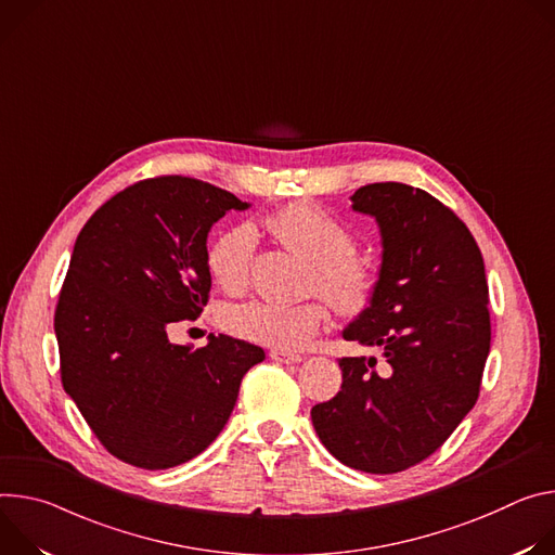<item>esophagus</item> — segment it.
Returning <instances> with one entry per match:
<instances>
[{"instance_id":"obj_1","label":"esophagus","mask_w":555,"mask_h":555,"mask_svg":"<svg viewBox=\"0 0 555 555\" xmlns=\"http://www.w3.org/2000/svg\"><path fill=\"white\" fill-rule=\"evenodd\" d=\"M269 357L278 363H299L301 361V354H295V352H286V350H271Z\"/></svg>"}]
</instances>
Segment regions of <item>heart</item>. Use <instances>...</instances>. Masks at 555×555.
Masks as SVG:
<instances>
[{"label": "heart", "instance_id": "heart-1", "mask_svg": "<svg viewBox=\"0 0 555 555\" xmlns=\"http://www.w3.org/2000/svg\"><path fill=\"white\" fill-rule=\"evenodd\" d=\"M273 237L315 262L313 284L322 288L344 315L361 313L375 293V271L354 254L352 231L315 203H291L267 218ZM258 231L235 224L220 233L207 254L214 280L229 293H240L251 282ZM322 299L273 301L256 299L227 313V328L273 350H299L326 322Z\"/></svg>", "mask_w": 555, "mask_h": 555}]
</instances>
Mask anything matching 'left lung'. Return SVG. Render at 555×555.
<instances>
[{
  "mask_svg": "<svg viewBox=\"0 0 555 555\" xmlns=\"http://www.w3.org/2000/svg\"><path fill=\"white\" fill-rule=\"evenodd\" d=\"M352 209L373 216L382 267L371 304L344 339L379 348L344 357L341 390L311 410L324 448L367 474L403 472L435 454L474 408L489 354V291L465 222L403 182L359 188Z\"/></svg>",
  "mask_w": 555,
  "mask_h": 555,
  "instance_id": "8db88e82",
  "label": "left lung"
}]
</instances>
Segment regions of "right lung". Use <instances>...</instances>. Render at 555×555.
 I'll return each instance as SVG.
<instances>
[{"label":"right lung","instance_id":"obj_1","mask_svg":"<svg viewBox=\"0 0 555 555\" xmlns=\"http://www.w3.org/2000/svg\"><path fill=\"white\" fill-rule=\"evenodd\" d=\"M231 209L249 203L196 178H147L99 207L75 242L54 311L61 384L122 463L167 469L198 456L264 359L229 335L196 350L167 337L207 306V235Z\"/></svg>","mask_w":555,"mask_h":555}]
</instances>
